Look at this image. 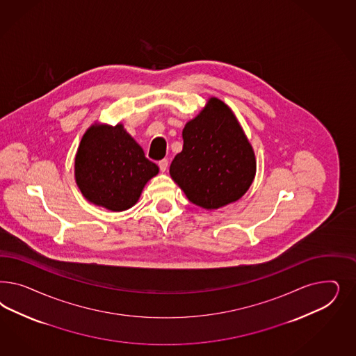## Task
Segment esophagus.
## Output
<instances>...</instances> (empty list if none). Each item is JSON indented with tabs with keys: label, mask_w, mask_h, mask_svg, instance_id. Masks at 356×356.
<instances>
[{
	"label": "esophagus",
	"mask_w": 356,
	"mask_h": 356,
	"mask_svg": "<svg viewBox=\"0 0 356 356\" xmlns=\"http://www.w3.org/2000/svg\"><path fill=\"white\" fill-rule=\"evenodd\" d=\"M158 165H159L161 171L164 172V171L168 168V161H167V159H162V161H159V162H158Z\"/></svg>",
	"instance_id": "34e87169"
}]
</instances>
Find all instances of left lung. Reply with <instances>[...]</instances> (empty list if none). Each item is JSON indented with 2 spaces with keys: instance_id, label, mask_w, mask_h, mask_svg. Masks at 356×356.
Returning <instances> with one entry per match:
<instances>
[{
  "instance_id": "left-lung-1",
  "label": "left lung",
  "mask_w": 356,
  "mask_h": 356,
  "mask_svg": "<svg viewBox=\"0 0 356 356\" xmlns=\"http://www.w3.org/2000/svg\"><path fill=\"white\" fill-rule=\"evenodd\" d=\"M170 173L194 205L218 209L245 193L256 173L252 146L226 104L211 97L183 130Z\"/></svg>"
}]
</instances>
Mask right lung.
<instances>
[{
	"label": "right lung",
	"instance_id": "right-lung-1",
	"mask_svg": "<svg viewBox=\"0 0 356 356\" xmlns=\"http://www.w3.org/2000/svg\"><path fill=\"white\" fill-rule=\"evenodd\" d=\"M158 171L121 124L91 127L76 152V180L81 192L90 202L112 211L134 205L145 184Z\"/></svg>",
	"mask_w": 356,
	"mask_h": 356
}]
</instances>
